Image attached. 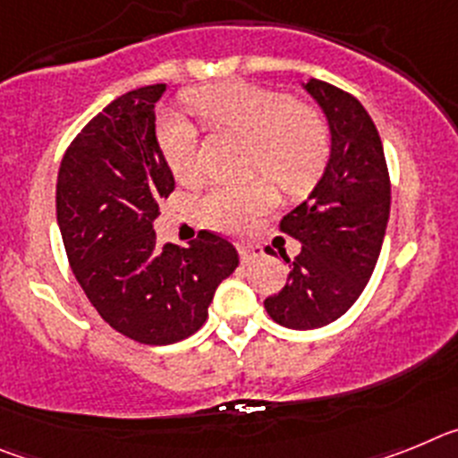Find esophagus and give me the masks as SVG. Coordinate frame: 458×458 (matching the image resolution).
Returning a JSON list of instances; mask_svg holds the SVG:
<instances>
[{
  "label": "esophagus",
  "instance_id": "esophagus-1",
  "mask_svg": "<svg viewBox=\"0 0 458 458\" xmlns=\"http://www.w3.org/2000/svg\"><path fill=\"white\" fill-rule=\"evenodd\" d=\"M238 254H241L242 261L248 264L252 259L261 257V248H259V245H250V242H238Z\"/></svg>",
  "mask_w": 458,
  "mask_h": 458
}]
</instances>
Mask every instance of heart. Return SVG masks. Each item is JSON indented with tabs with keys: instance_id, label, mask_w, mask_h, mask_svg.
<instances>
[{
	"instance_id": "obj_1",
	"label": "heart",
	"mask_w": 458,
	"mask_h": 458,
	"mask_svg": "<svg viewBox=\"0 0 458 458\" xmlns=\"http://www.w3.org/2000/svg\"><path fill=\"white\" fill-rule=\"evenodd\" d=\"M185 103L213 135H232L248 141L245 169L261 174L242 185L210 190L201 199V217L226 233H248L277 204V190L289 197L310 192L330 160V128L317 107L291 96L242 80L192 89ZM157 141L169 169L179 181L199 176V135L176 116H165ZM273 180L272 184L269 181Z\"/></svg>"
}]
</instances>
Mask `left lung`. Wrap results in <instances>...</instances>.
I'll use <instances>...</instances> for the list:
<instances>
[{
	"mask_svg": "<svg viewBox=\"0 0 458 458\" xmlns=\"http://www.w3.org/2000/svg\"><path fill=\"white\" fill-rule=\"evenodd\" d=\"M333 132V153L323 179L279 232L302 242L289 282L264 301L275 323L311 330L337 321L365 291L378 261L390 217V172L378 131L367 109L344 89L307 82Z\"/></svg>",
	"mask_w": 458,
	"mask_h": 458,
	"instance_id": "obj_1",
	"label": "left lung"
}]
</instances>
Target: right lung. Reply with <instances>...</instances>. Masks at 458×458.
<instances>
[{"mask_svg":"<svg viewBox=\"0 0 458 458\" xmlns=\"http://www.w3.org/2000/svg\"><path fill=\"white\" fill-rule=\"evenodd\" d=\"M165 89L151 84L112 100L71 141L56 179L72 275L116 333L153 346L197 333L217 284L238 266L222 233L204 229L176 248L153 232L157 204L174 190L153 112Z\"/></svg>","mask_w":458,"mask_h":458,"instance_id":"add662e5","label":"right lung"}]
</instances>
